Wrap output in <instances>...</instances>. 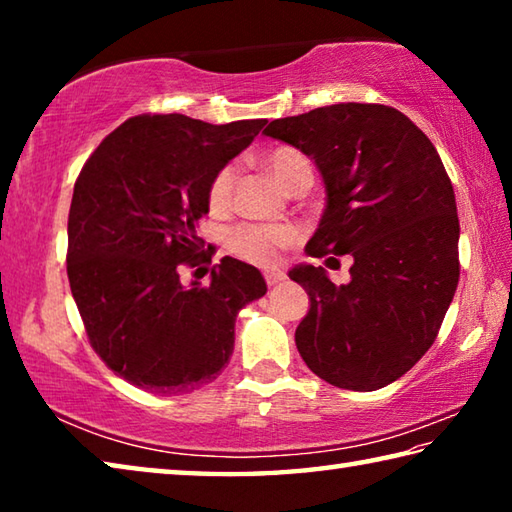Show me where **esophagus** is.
I'll return each instance as SVG.
<instances>
[{
    "mask_svg": "<svg viewBox=\"0 0 512 512\" xmlns=\"http://www.w3.org/2000/svg\"><path fill=\"white\" fill-rule=\"evenodd\" d=\"M284 277H287V275H284L282 271H266V273H264V280H266V284H268V287H273V284H277V282H282V280H284Z\"/></svg>",
    "mask_w": 512,
    "mask_h": 512,
    "instance_id": "34e87169",
    "label": "esophagus"
}]
</instances>
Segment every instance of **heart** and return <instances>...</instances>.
<instances>
[{"mask_svg": "<svg viewBox=\"0 0 512 512\" xmlns=\"http://www.w3.org/2000/svg\"><path fill=\"white\" fill-rule=\"evenodd\" d=\"M268 167L275 173L280 183L291 189L296 187L300 180L314 178V169H311L309 158L302 151L293 149V146H277L268 153ZM237 171L232 164H225L214 173L210 185H207V207L212 212L221 214L230 207L232 189H235ZM296 239V232L284 223H244L230 230L228 235V248L237 257L246 259L259 266H271L282 248H287L291 241Z\"/></svg>", "mask_w": 512, "mask_h": 512, "instance_id": "1", "label": "heart"}]
</instances>
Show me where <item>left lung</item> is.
I'll list each match as a JSON object with an SVG mask.
<instances>
[{
  "instance_id": "left-lung-1",
  "label": "left lung",
  "mask_w": 512,
  "mask_h": 512,
  "mask_svg": "<svg viewBox=\"0 0 512 512\" xmlns=\"http://www.w3.org/2000/svg\"><path fill=\"white\" fill-rule=\"evenodd\" d=\"M268 137L296 146L323 176L327 205L307 255H352L350 282L300 264L309 311L296 345L309 370L348 391H377L436 341L458 287L454 187L436 146L400 110L336 103L275 119Z\"/></svg>"
}]
</instances>
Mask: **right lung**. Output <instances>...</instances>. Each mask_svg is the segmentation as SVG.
<instances>
[{
  "instance_id": "1",
  "label": "right lung",
  "mask_w": 512,
  "mask_h": 512,
  "mask_svg": "<svg viewBox=\"0 0 512 512\" xmlns=\"http://www.w3.org/2000/svg\"><path fill=\"white\" fill-rule=\"evenodd\" d=\"M266 119L207 124L137 115L115 128L76 178L67 219V277L90 345L133 386L178 395L219 377L241 307L262 298L255 266L223 257L210 284L183 266L212 262L196 237L216 171Z\"/></svg>"
}]
</instances>
